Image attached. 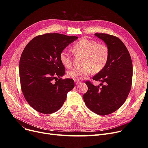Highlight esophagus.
<instances>
[{
  "instance_id": "34e87169",
  "label": "esophagus",
  "mask_w": 148,
  "mask_h": 148,
  "mask_svg": "<svg viewBox=\"0 0 148 148\" xmlns=\"http://www.w3.org/2000/svg\"><path fill=\"white\" fill-rule=\"evenodd\" d=\"M74 82H75V83L76 84H80V81H78V80H74Z\"/></svg>"
}]
</instances>
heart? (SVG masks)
I'll return each mask as SVG.
<instances>
[{
  "label": "heart",
  "instance_id": "b5f03b06",
  "mask_svg": "<svg viewBox=\"0 0 148 148\" xmlns=\"http://www.w3.org/2000/svg\"><path fill=\"white\" fill-rule=\"evenodd\" d=\"M71 50L75 54H83L82 67L74 68L67 72L69 78L75 80H82L93 71L99 73L105 67L109 57V50L107 46L98 44L94 40L83 38L72 46ZM61 63L65 67L72 66L71 54L67 50H62L59 55Z\"/></svg>",
  "mask_w": 148,
  "mask_h": 148
}]
</instances>
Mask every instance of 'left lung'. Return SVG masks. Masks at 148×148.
<instances>
[{"label":"left lung","mask_w":148,"mask_h":148,"mask_svg":"<svg viewBox=\"0 0 148 148\" xmlns=\"http://www.w3.org/2000/svg\"><path fill=\"white\" fill-rule=\"evenodd\" d=\"M109 50L105 67L92 79L101 82L94 86L88 81V90L83 95L85 104L99 115L109 114L125 103L131 88L133 64L130 54L118 37L106 34H95Z\"/></svg>","instance_id":"obj_1"}]
</instances>
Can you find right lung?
<instances>
[{"label": "right lung", "instance_id": "right-lung-1", "mask_svg": "<svg viewBox=\"0 0 148 148\" xmlns=\"http://www.w3.org/2000/svg\"><path fill=\"white\" fill-rule=\"evenodd\" d=\"M77 38L46 34L33 38L23 50L19 64L21 88L35 110L44 114L58 111L65 101L67 93L74 88L72 79H56L65 73L59 58L60 52Z\"/></svg>", "mask_w": 148, "mask_h": 148}]
</instances>
